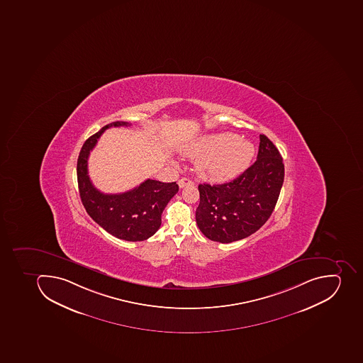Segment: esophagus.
I'll list each match as a JSON object with an SVG mask.
<instances>
[{
	"instance_id": "34e87169",
	"label": "esophagus",
	"mask_w": 363,
	"mask_h": 363,
	"mask_svg": "<svg viewBox=\"0 0 363 363\" xmlns=\"http://www.w3.org/2000/svg\"><path fill=\"white\" fill-rule=\"evenodd\" d=\"M178 185H179L180 189H184L185 186L193 185V182L189 178H182V179L178 182Z\"/></svg>"
}]
</instances>
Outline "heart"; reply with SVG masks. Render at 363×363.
<instances>
[{"mask_svg":"<svg viewBox=\"0 0 363 363\" xmlns=\"http://www.w3.org/2000/svg\"><path fill=\"white\" fill-rule=\"evenodd\" d=\"M255 152V145L250 140L240 139L232 133L201 137L184 150L187 157H201L199 172L206 179L215 182L238 177L250 165Z\"/></svg>","mask_w":363,"mask_h":363,"instance_id":"heart-1","label":"heart"}]
</instances>
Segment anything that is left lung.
Masks as SVG:
<instances>
[{
    "mask_svg": "<svg viewBox=\"0 0 363 363\" xmlns=\"http://www.w3.org/2000/svg\"><path fill=\"white\" fill-rule=\"evenodd\" d=\"M256 162L239 177L220 184H200L195 218L211 241L230 243L254 234L269 220L282 189L284 164L280 152L260 135Z\"/></svg>",
    "mask_w": 363,
    "mask_h": 363,
    "instance_id": "left-lung-1",
    "label": "left lung"
}]
</instances>
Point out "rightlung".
<instances>
[{
	"mask_svg": "<svg viewBox=\"0 0 363 363\" xmlns=\"http://www.w3.org/2000/svg\"><path fill=\"white\" fill-rule=\"evenodd\" d=\"M127 125H130L128 122H113L86 139L77 159V184L86 213L107 233L125 241H144L161 226L163 210L179 189L176 182L147 179L128 192L105 194L92 185L88 174L89 154L104 131Z\"/></svg>",
	"mask_w": 363,
	"mask_h": 363,
	"instance_id": "1",
	"label": "right lung"
}]
</instances>
